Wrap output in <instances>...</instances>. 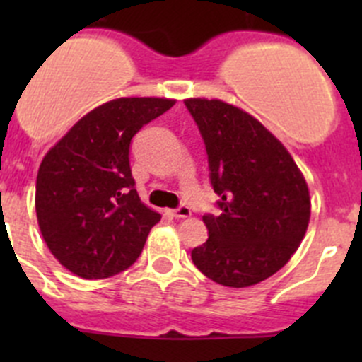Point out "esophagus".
<instances>
[{
    "label": "esophagus",
    "mask_w": 362,
    "mask_h": 362,
    "mask_svg": "<svg viewBox=\"0 0 362 362\" xmlns=\"http://www.w3.org/2000/svg\"><path fill=\"white\" fill-rule=\"evenodd\" d=\"M171 215H173L175 218H185V217H191V208L185 206V204H182V206L175 208V210L171 211Z\"/></svg>",
    "instance_id": "34e87169"
}]
</instances>
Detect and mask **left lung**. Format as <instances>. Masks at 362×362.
Instances as JSON below:
<instances>
[{
  "instance_id": "obj_1",
  "label": "left lung",
  "mask_w": 362,
  "mask_h": 362,
  "mask_svg": "<svg viewBox=\"0 0 362 362\" xmlns=\"http://www.w3.org/2000/svg\"><path fill=\"white\" fill-rule=\"evenodd\" d=\"M184 103L221 196V215H203L208 240L192 249V262L221 286H254L298 250L310 221L308 185L287 148L247 112L221 100Z\"/></svg>"
}]
</instances>
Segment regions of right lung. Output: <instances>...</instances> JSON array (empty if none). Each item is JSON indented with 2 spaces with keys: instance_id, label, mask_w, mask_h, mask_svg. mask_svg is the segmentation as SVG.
Listing matches in <instances>:
<instances>
[{
  "instance_id": "1",
  "label": "right lung",
  "mask_w": 362,
  "mask_h": 362,
  "mask_svg": "<svg viewBox=\"0 0 362 362\" xmlns=\"http://www.w3.org/2000/svg\"><path fill=\"white\" fill-rule=\"evenodd\" d=\"M175 105L119 98L83 115L47 152L36 177V217L54 257L82 279L129 268L160 221L141 203L129 166L134 134Z\"/></svg>"
}]
</instances>
